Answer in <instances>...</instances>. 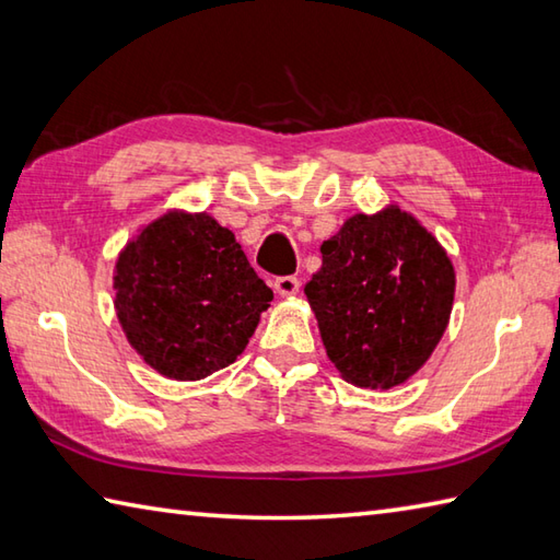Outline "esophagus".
Listing matches in <instances>:
<instances>
[{"instance_id":"1","label":"esophagus","mask_w":560,"mask_h":560,"mask_svg":"<svg viewBox=\"0 0 560 560\" xmlns=\"http://www.w3.org/2000/svg\"><path fill=\"white\" fill-rule=\"evenodd\" d=\"M272 288H276V292L280 296H292V294L300 292V280H296L294 276H282V278H276Z\"/></svg>"}]
</instances>
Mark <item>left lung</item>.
Listing matches in <instances>:
<instances>
[{
  "label": "left lung",
  "mask_w": 560,
  "mask_h": 560,
  "mask_svg": "<svg viewBox=\"0 0 560 560\" xmlns=\"http://www.w3.org/2000/svg\"><path fill=\"white\" fill-rule=\"evenodd\" d=\"M454 268L447 250L396 205L355 214L322 244L306 282L328 360L362 389L413 376L450 324Z\"/></svg>",
  "instance_id": "8db88e82"
}]
</instances>
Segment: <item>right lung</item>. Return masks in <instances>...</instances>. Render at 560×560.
Instances as JSON below:
<instances>
[{
  "label": "right lung",
  "mask_w": 560,
  "mask_h": 560,
  "mask_svg": "<svg viewBox=\"0 0 560 560\" xmlns=\"http://www.w3.org/2000/svg\"><path fill=\"white\" fill-rule=\"evenodd\" d=\"M128 343L168 380L198 382L232 364L272 290L208 212L168 210L125 244L113 270Z\"/></svg>",
  "instance_id": "add662e5"
}]
</instances>
